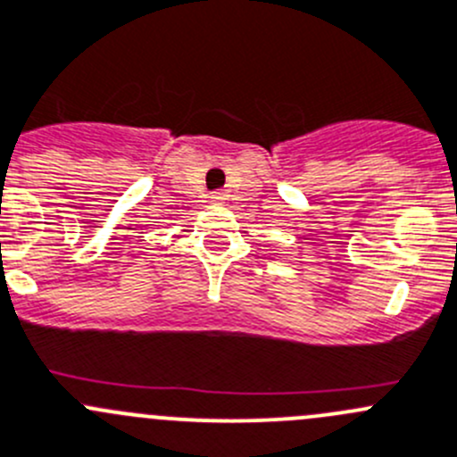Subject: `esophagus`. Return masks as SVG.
Segmentation results:
<instances>
[{
    "label": "esophagus",
    "instance_id": "esophagus-1",
    "mask_svg": "<svg viewBox=\"0 0 457 457\" xmlns=\"http://www.w3.org/2000/svg\"><path fill=\"white\" fill-rule=\"evenodd\" d=\"M212 201H214V203H223L225 201V194L223 192H214V194H212Z\"/></svg>",
    "mask_w": 457,
    "mask_h": 457
}]
</instances>
